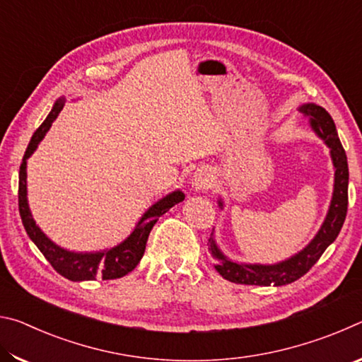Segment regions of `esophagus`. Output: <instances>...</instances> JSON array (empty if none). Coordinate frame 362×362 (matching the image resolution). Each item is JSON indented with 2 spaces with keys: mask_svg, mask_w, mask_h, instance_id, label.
I'll use <instances>...</instances> for the list:
<instances>
[{
  "mask_svg": "<svg viewBox=\"0 0 362 362\" xmlns=\"http://www.w3.org/2000/svg\"><path fill=\"white\" fill-rule=\"evenodd\" d=\"M212 185V175L207 169H198L192 177V187L196 192H206Z\"/></svg>",
  "mask_w": 362,
  "mask_h": 362,
  "instance_id": "1",
  "label": "esophagus"
}]
</instances>
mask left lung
I'll use <instances>...</instances> for the list:
<instances>
[{
	"label": "left lung",
	"instance_id": "8db88e82",
	"mask_svg": "<svg viewBox=\"0 0 362 362\" xmlns=\"http://www.w3.org/2000/svg\"><path fill=\"white\" fill-rule=\"evenodd\" d=\"M298 110L310 121L311 129L316 132V136L322 139L324 144L330 148V158H332L335 174L334 193L332 199H330L327 216L324 218L320 231L316 233L311 243H308V246H305L298 254L292 255L291 259L274 263V265L238 263L226 259L211 236L207 246H209L212 259L216 260L214 267L222 274V278L231 281V283L247 286H286L293 283V281L302 278L305 273H308L310 268L320 260L324 250L339 236L343 222H345L348 209V177L350 175H348L346 153L340 144L335 122L332 116L316 103H305ZM218 206L223 207L222 199L218 201Z\"/></svg>",
	"mask_w": 362,
	"mask_h": 362
}]
</instances>
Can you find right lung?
<instances>
[{
	"instance_id": "obj_1",
	"label": "right lung",
	"mask_w": 362,
	"mask_h": 362,
	"mask_svg": "<svg viewBox=\"0 0 362 362\" xmlns=\"http://www.w3.org/2000/svg\"><path fill=\"white\" fill-rule=\"evenodd\" d=\"M64 108V99H59L47 115V118L42 121V124L35 131L32 140L23 155L21 170H19V212L21 218L25 228L27 235L30 236L36 247L41 250V254L46 257V260L51 263L52 268L59 274L70 281H94L95 278L102 279H116L126 276L134 268L139 265L140 259L144 257L146 240L153 228V225L158 222V218L166 214L170 207L182 203L185 199L180 189L169 193L159 199L158 203L153 204L146 211L142 218L139 220L136 228L132 230L129 236L124 241L119 243L118 246L107 250H99V252H71V250L62 249L52 243L49 238L41 231V228L32 217L27 199V159L33 155L36 146L45 139L49 127L57 118L60 110Z\"/></svg>"
}]
</instances>
